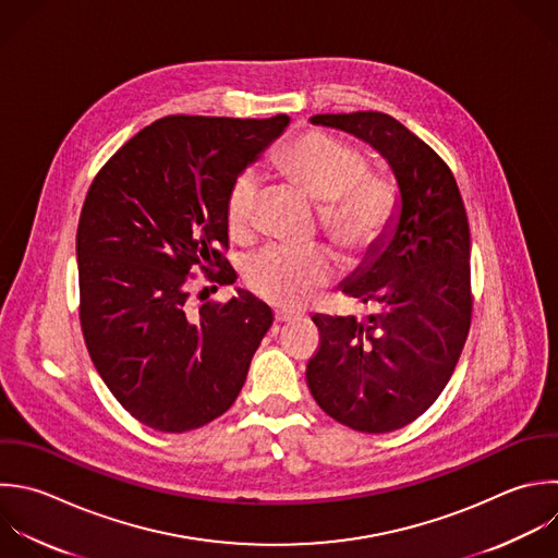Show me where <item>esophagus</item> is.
I'll return each mask as SVG.
<instances>
[{"label":"esophagus","mask_w":558,"mask_h":558,"mask_svg":"<svg viewBox=\"0 0 558 558\" xmlns=\"http://www.w3.org/2000/svg\"><path fill=\"white\" fill-rule=\"evenodd\" d=\"M294 318H299V314L296 312H290V310H275V320L277 323H288V320H294Z\"/></svg>","instance_id":"esophagus-1"}]
</instances>
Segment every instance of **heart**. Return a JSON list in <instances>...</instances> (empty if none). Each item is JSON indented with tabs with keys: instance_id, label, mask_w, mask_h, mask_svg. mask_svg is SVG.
Wrapping results in <instances>:
<instances>
[{
	"instance_id": "b5f03b06",
	"label": "heart",
	"mask_w": 558,
	"mask_h": 558,
	"mask_svg": "<svg viewBox=\"0 0 558 558\" xmlns=\"http://www.w3.org/2000/svg\"><path fill=\"white\" fill-rule=\"evenodd\" d=\"M281 168L325 209L327 235L349 255L375 246L390 229L397 196L390 183L368 177L366 157L331 137L307 133L281 157ZM259 198V174L242 172L227 196V225L235 238L251 233ZM333 275L327 251L268 246L246 266L248 286L270 303L296 307Z\"/></svg>"
}]
</instances>
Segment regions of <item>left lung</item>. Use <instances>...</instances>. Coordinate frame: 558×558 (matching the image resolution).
I'll use <instances>...</instances> for the list:
<instances>
[{"instance_id": "1", "label": "left lung", "mask_w": 558, "mask_h": 558, "mask_svg": "<svg viewBox=\"0 0 558 558\" xmlns=\"http://www.w3.org/2000/svg\"><path fill=\"white\" fill-rule=\"evenodd\" d=\"M349 133L390 166L399 198L386 235L340 283L375 307L314 314L320 349L307 362L316 403L342 425L384 434L421 416L447 386L471 323L469 222L445 161L401 122L377 111L314 116Z\"/></svg>"}]
</instances>
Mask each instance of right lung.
<instances>
[{
	"mask_svg": "<svg viewBox=\"0 0 558 558\" xmlns=\"http://www.w3.org/2000/svg\"><path fill=\"white\" fill-rule=\"evenodd\" d=\"M268 120L170 116L126 142L89 187L76 235L81 325L94 366L144 425L190 432L238 399L272 310L235 288L192 312L190 275L235 283L227 196L288 129Z\"/></svg>",
	"mask_w": 558,
	"mask_h": 558,
	"instance_id": "add662e5",
	"label": "right lung"
}]
</instances>
